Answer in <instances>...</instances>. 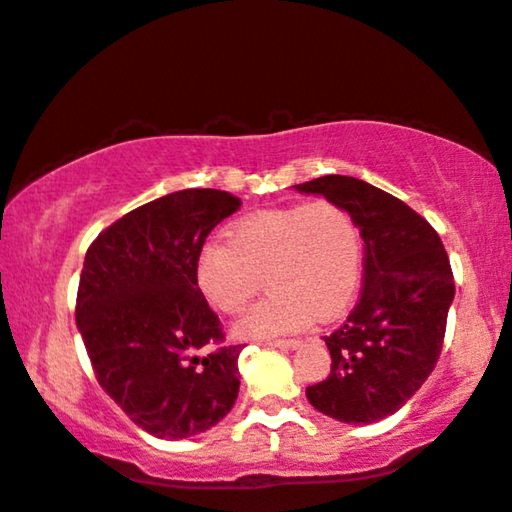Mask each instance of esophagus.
Segmentation results:
<instances>
[{
    "label": "esophagus",
    "mask_w": 512,
    "mask_h": 512,
    "mask_svg": "<svg viewBox=\"0 0 512 512\" xmlns=\"http://www.w3.org/2000/svg\"><path fill=\"white\" fill-rule=\"evenodd\" d=\"M274 349H283V351H292L299 346V339H274V342H267Z\"/></svg>",
    "instance_id": "34e87169"
}]
</instances>
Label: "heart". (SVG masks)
Returning a JSON list of instances; mask_svg holds the SVG:
<instances>
[{
	"mask_svg": "<svg viewBox=\"0 0 512 512\" xmlns=\"http://www.w3.org/2000/svg\"><path fill=\"white\" fill-rule=\"evenodd\" d=\"M363 267L358 222L342 203L297 201L238 220L227 241H208L194 276L206 302L238 316L267 276L271 295L238 320L243 337H271L332 320L356 295Z\"/></svg>",
	"mask_w": 512,
	"mask_h": 512,
	"instance_id": "b5f03b06",
	"label": "heart"
}]
</instances>
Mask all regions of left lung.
<instances>
[{
    "instance_id": "left-lung-1",
    "label": "left lung",
    "mask_w": 512,
    "mask_h": 512,
    "mask_svg": "<svg viewBox=\"0 0 512 512\" xmlns=\"http://www.w3.org/2000/svg\"><path fill=\"white\" fill-rule=\"evenodd\" d=\"M295 187L342 203L365 241L360 299L325 337L330 374L306 386V398L332 419L372 424L398 412L438 363L454 299L447 250L417 210L356 177Z\"/></svg>"
}]
</instances>
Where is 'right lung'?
Segmentation results:
<instances>
[{"mask_svg": "<svg viewBox=\"0 0 512 512\" xmlns=\"http://www.w3.org/2000/svg\"><path fill=\"white\" fill-rule=\"evenodd\" d=\"M241 201L182 189L131 210L88 245L74 318L95 379L142 431L192 438L238 398V356L196 285V255Z\"/></svg>", "mask_w": 512, "mask_h": 512, "instance_id": "1", "label": "right lung"}]
</instances>
